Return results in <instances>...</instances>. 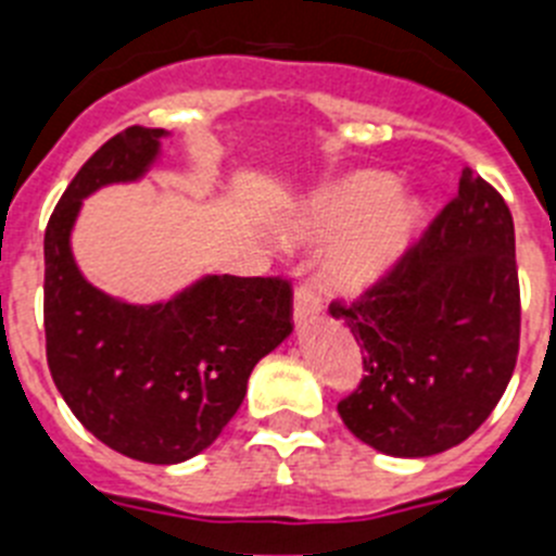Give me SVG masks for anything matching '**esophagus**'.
<instances>
[{"instance_id":"obj_1","label":"esophagus","mask_w":556,"mask_h":556,"mask_svg":"<svg viewBox=\"0 0 556 556\" xmlns=\"http://www.w3.org/2000/svg\"><path fill=\"white\" fill-rule=\"evenodd\" d=\"M317 314H320V298H317V294H314L308 287L298 289V292H294V298H292L294 326H298V328L308 326V323H312Z\"/></svg>"}]
</instances>
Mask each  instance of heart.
Listing matches in <instances>:
<instances>
[{"mask_svg":"<svg viewBox=\"0 0 556 556\" xmlns=\"http://www.w3.org/2000/svg\"><path fill=\"white\" fill-rule=\"evenodd\" d=\"M424 203L397 191L384 172H351L312 191L281 236L298 248H323L320 281L337 298L358 301L384 287L417 244Z\"/></svg>","mask_w":556,"mask_h":556,"instance_id":"heart-1","label":"heart"}]
</instances>
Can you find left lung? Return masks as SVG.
I'll use <instances>...</instances> for the list:
<instances>
[{"instance_id": "left-lung-1", "label": "left lung", "mask_w": 556, "mask_h": 556, "mask_svg": "<svg viewBox=\"0 0 556 556\" xmlns=\"http://www.w3.org/2000/svg\"><path fill=\"white\" fill-rule=\"evenodd\" d=\"M365 351V381L337 406L387 456L454 448L490 417L518 358L515 225L498 191L462 172L459 191L384 287L331 306Z\"/></svg>"}]
</instances>
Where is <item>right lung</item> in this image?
<instances>
[{
    "mask_svg": "<svg viewBox=\"0 0 556 556\" xmlns=\"http://www.w3.org/2000/svg\"><path fill=\"white\" fill-rule=\"evenodd\" d=\"M169 130L127 127L83 164L43 233V331L52 381L108 448L178 465L208 448L242 406L248 378L292 333L278 278L203 275L166 301L130 303L88 281L72 253L83 200L139 184Z\"/></svg>",
    "mask_w": 556,
    "mask_h": 556,
    "instance_id": "right-lung-1",
    "label": "right lung"
}]
</instances>
